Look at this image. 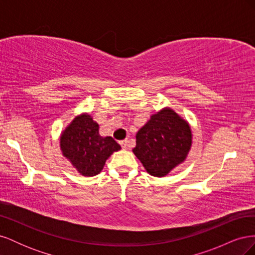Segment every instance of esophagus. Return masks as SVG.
Wrapping results in <instances>:
<instances>
[{
    "label": "esophagus",
    "mask_w": 255,
    "mask_h": 255,
    "mask_svg": "<svg viewBox=\"0 0 255 255\" xmlns=\"http://www.w3.org/2000/svg\"><path fill=\"white\" fill-rule=\"evenodd\" d=\"M120 144H121V146H122L123 149H127L128 146V139L122 140V141H120Z\"/></svg>",
    "instance_id": "esophagus-1"
}]
</instances>
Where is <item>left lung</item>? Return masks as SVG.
<instances>
[{
	"label": "left lung",
	"mask_w": 255,
	"mask_h": 255,
	"mask_svg": "<svg viewBox=\"0 0 255 255\" xmlns=\"http://www.w3.org/2000/svg\"><path fill=\"white\" fill-rule=\"evenodd\" d=\"M191 143L189 123L170 107H165L138 130L133 153L146 172L163 177L185 161Z\"/></svg>",
	"instance_id": "8db88e82"
}]
</instances>
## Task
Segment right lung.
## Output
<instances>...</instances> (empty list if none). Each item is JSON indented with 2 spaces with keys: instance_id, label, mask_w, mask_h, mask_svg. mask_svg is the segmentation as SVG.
Instances as JSON below:
<instances>
[{
  "instance_id": "obj_1",
  "label": "right lung",
  "mask_w": 255,
  "mask_h": 255,
  "mask_svg": "<svg viewBox=\"0 0 255 255\" xmlns=\"http://www.w3.org/2000/svg\"><path fill=\"white\" fill-rule=\"evenodd\" d=\"M63 155L84 176H95L102 171L106 159L121 149L111 136L99 134V125L87 113L71 121L60 134Z\"/></svg>"
}]
</instances>
